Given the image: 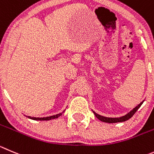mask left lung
<instances>
[{
  "instance_id": "8db88e82",
  "label": "left lung",
  "mask_w": 154,
  "mask_h": 154,
  "mask_svg": "<svg viewBox=\"0 0 154 154\" xmlns=\"http://www.w3.org/2000/svg\"><path fill=\"white\" fill-rule=\"evenodd\" d=\"M143 102H144V100H143V101H142L140 104H138L137 106H135V107L133 109L131 110V111L129 112H128L126 115H125V116H121V117H118V118L106 117V116H101V115L97 114V112H95L93 111V110H92V111H93V112L94 113L95 116H96V117H97L99 120H100L101 122H106V123L123 122H125V121L130 119L131 118L134 116V113L137 111V109H138L140 107V106L143 104Z\"/></svg>"
}]
</instances>
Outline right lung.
I'll return each mask as SVG.
<instances>
[{
    "mask_svg": "<svg viewBox=\"0 0 154 154\" xmlns=\"http://www.w3.org/2000/svg\"><path fill=\"white\" fill-rule=\"evenodd\" d=\"M65 111V110H64V111L62 112L59 113V114H57V115H54V116H48V117H42V118H35V117H31V116H26L27 118H29V119H32V120H36V121H48V120H51V119H57L58 117H60V116L62 115V113L64 112Z\"/></svg>",
    "mask_w": 154,
    "mask_h": 154,
    "instance_id": "right-lung-1",
    "label": "right lung"
}]
</instances>
